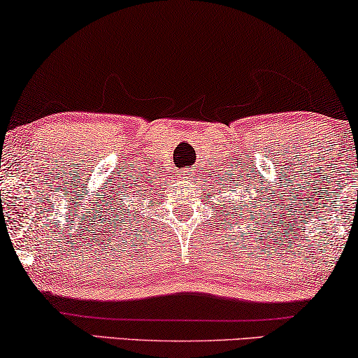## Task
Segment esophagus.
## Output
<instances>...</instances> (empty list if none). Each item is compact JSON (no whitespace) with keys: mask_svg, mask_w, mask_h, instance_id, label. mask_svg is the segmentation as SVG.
Wrapping results in <instances>:
<instances>
[{"mask_svg":"<svg viewBox=\"0 0 358 358\" xmlns=\"http://www.w3.org/2000/svg\"><path fill=\"white\" fill-rule=\"evenodd\" d=\"M181 178H185V180H189L191 177H193V172H191V170H181Z\"/></svg>","mask_w":358,"mask_h":358,"instance_id":"1","label":"esophagus"}]
</instances>
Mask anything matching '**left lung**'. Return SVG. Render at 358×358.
Wrapping results in <instances>:
<instances>
[{
  "instance_id": "left-lung-1",
  "label": "left lung",
  "mask_w": 358,
  "mask_h": 358,
  "mask_svg": "<svg viewBox=\"0 0 358 358\" xmlns=\"http://www.w3.org/2000/svg\"><path fill=\"white\" fill-rule=\"evenodd\" d=\"M224 208L225 209H230L231 208V210H234V215H235V219L238 220V222H241V220H243V222H246V220H248V213H246V210H240V208H236V203L234 199H227V201H224ZM241 203V201H240ZM253 208H256V206H253ZM256 213V210H255Z\"/></svg>"
}]
</instances>
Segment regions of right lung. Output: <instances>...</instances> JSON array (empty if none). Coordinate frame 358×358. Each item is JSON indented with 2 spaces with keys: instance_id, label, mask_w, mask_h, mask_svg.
I'll list each match as a JSON object with an SVG mask.
<instances>
[{
  "instance_id": "add662e5",
  "label": "right lung",
  "mask_w": 358,
  "mask_h": 358,
  "mask_svg": "<svg viewBox=\"0 0 358 358\" xmlns=\"http://www.w3.org/2000/svg\"><path fill=\"white\" fill-rule=\"evenodd\" d=\"M136 193H138V191H136Z\"/></svg>"
}]
</instances>
